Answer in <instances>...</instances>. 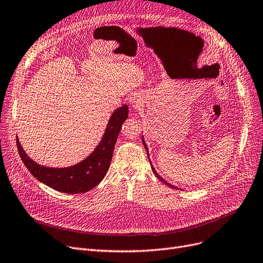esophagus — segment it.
<instances>
[{
  "mask_svg": "<svg viewBox=\"0 0 263 263\" xmlns=\"http://www.w3.org/2000/svg\"><path fill=\"white\" fill-rule=\"evenodd\" d=\"M130 104L134 109H140L143 105V100L140 96H132L130 100Z\"/></svg>",
  "mask_w": 263,
  "mask_h": 263,
  "instance_id": "esophagus-1",
  "label": "esophagus"
}]
</instances>
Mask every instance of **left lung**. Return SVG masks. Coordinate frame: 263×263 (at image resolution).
<instances>
[{"instance_id":"1","label":"left lung","mask_w":263,"mask_h":263,"mask_svg":"<svg viewBox=\"0 0 263 263\" xmlns=\"http://www.w3.org/2000/svg\"><path fill=\"white\" fill-rule=\"evenodd\" d=\"M142 141H143V144H144V146H145V148H146V151H147V154H148V149H147V146H146V144H145V142H144V140H143V139H142ZM152 170H153V172H154V174H155V176H156V177H157V178H158V179H159V180H160L161 182H163L164 184H166V185L170 186L171 189H178V187H176V186H173V185H171V184H169V183H168L167 181H164V180H163V179H162V178H161V177L159 176V174H158V173L156 172V170H155V169H154V167H153V166H152Z\"/></svg>"}]
</instances>
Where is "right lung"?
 Returning a JSON list of instances; mask_svg holds the SVG:
<instances>
[{
	"label": "right lung",
	"instance_id": "add662e5",
	"mask_svg": "<svg viewBox=\"0 0 263 263\" xmlns=\"http://www.w3.org/2000/svg\"><path fill=\"white\" fill-rule=\"evenodd\" d=\"M128 114L129 110L126 105L115 110L107 124L104 137L95 151L76 166L62 169L42 167L27 156L21 143L16 139L19 156L32 176L45 185L62 193H85L95 187L109 169L115 144L122 123L128 118Z\"/></svg>",
	"mask_w": 263,
	"mask_h": 263
}]
</instances>
